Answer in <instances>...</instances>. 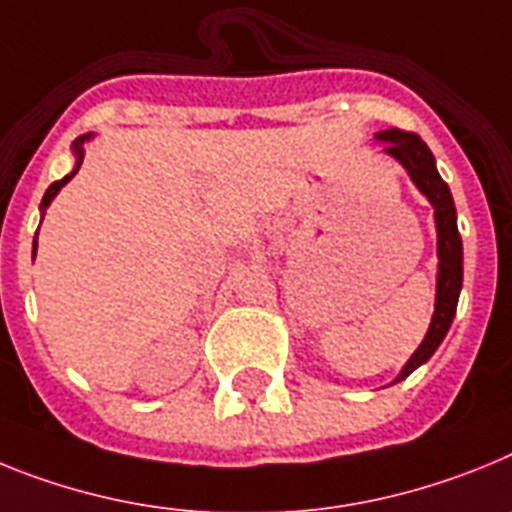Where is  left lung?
<instances>
[{"mask_svg":"<svg viewBox=\"0 0 512 512\" xmlns=\"http://www.w3.org/2000/svg\"><path fill=\"white\" fill-rule=\"evenodd\" d=\"M376 139L384 144L389 157L402 164L412 182L417 185L435 211V229H438V283H435V311L430 319L428 335L420 342V348L412 353V358L404 363L394 384L407 379L415 368L430 361V355L438 350V345L446 337L453 317H456V304H459L461 283H464V247H461V234L456 226V206H453L451 190L443 182V177L435 170V157L428 144L412 131H379Z\"/></svg>","mask_w":512,"mask_h":512,"instance_id":"8db88e82","label":"left lung"}]
</instances>
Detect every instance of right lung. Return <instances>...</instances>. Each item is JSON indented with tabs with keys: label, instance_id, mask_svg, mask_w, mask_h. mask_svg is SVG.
I'll return each mask as SVG.
<instances>
[{
	"label": "right lung",
	"instance_id": "obj_1",
	"mask_svg": "<svg viewBox=\"0 0 512 512\" xmlns=\"http://www.w3.org/2000/svg\"><path fill=\"white\" fill-rule=\"evenodd\" d=\"M84 141H90V133H87V136H79V139L74 141V144H71V149H74V154H77V164H74V170H71L69 175L61 177V180H56V182H51V188H48L46 195H43L41 211H46V208L51 206V201H53V198H56V193H59V190L64 188L66 182H69L71 177H74L79 172V164H82V159H84ZM35 239H38V231H35ZM35 247H38V242H33V257H35Z\"/></svg>",
	"mask_w": 512,
	"mask_h": 512
}]
</instances>
